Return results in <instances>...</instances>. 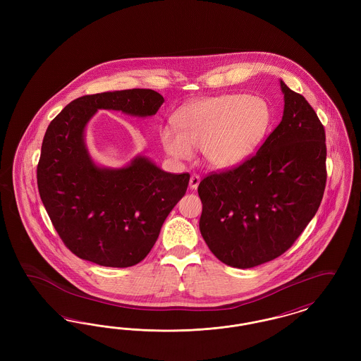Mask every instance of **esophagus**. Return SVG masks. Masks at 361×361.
<instances>
[{"label":"esophagus","mask_w":361,"mask_h":361,"mask_svg":"<svg viewBox=\"0 0 361 361\" xmlns=\"http://www.w3.org/2000/svg\"><path fill=\"white\" fill-rule=\"evenodd\" d=\"M199 184H200V176L192 174V176H190V180H189V188L196 189L199 187Z\"/></svg>","instance_id":"1"}]
</instances>
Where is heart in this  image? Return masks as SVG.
<instances>
[{"instance_id": "heart-1", "label": "heart", "mask_w": 361, "mask_h": 361, "mask_svg": "<svg viewBox=\"0 0 361 361\" xmlns=\"http://www.w3.org/2000/svg\"><path fill=\"white\" fill-rule=\"evenodd\" d=\"M271 121L265 100L257 96L222 94L183 106L174 116L177 130L165 126L159 139L164 150L180 161L202 149L214 168H231L252 154Z\"/></svg>"}]
</instances>
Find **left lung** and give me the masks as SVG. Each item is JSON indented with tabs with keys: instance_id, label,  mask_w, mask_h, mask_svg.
I'll return each mask as SVG.
<instances>
[{
	"instance_id": "left-lung-1",
	"label": "left lung",
	"mask_w": 361,
	"mask_h": 361,
	"mask_svg": "<svg viewBox=\"0 0 361 361\" xmlns=\"http://www.w3.org/2000/svg\"><path fill=\"white\" fill-rule=\"evenodd\" d=\"M283 119L257 153L199 184L200 233L214 256L253 268L281 256L317 214L326 185L325 128L280 80Z\"/></svg>"
}]
</instances>
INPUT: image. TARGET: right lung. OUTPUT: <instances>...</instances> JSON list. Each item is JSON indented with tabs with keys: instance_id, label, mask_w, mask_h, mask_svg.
Segmentation results:
<instances>
[{
	"instance_id": "add662e5",
	"label": "right lung",
	"mask_w": 361,
	"mask_h": 361,
	"mask_svg": "<svg viewBox=\"0 0 361 361\" xmlns=\"http://www.w3.org/2000/svg\"><path fill=\"white\" fill-rule=\"evenodd\" d=\"M164 102L152 89L87 94L50 123L37 164V188L56 233L77 257L112 268L140 262L185 195L188 173L164 172L143 155L123 168H103L86 147V124L99 109L147 118Z\"/></svg>"
}]
</instances>
